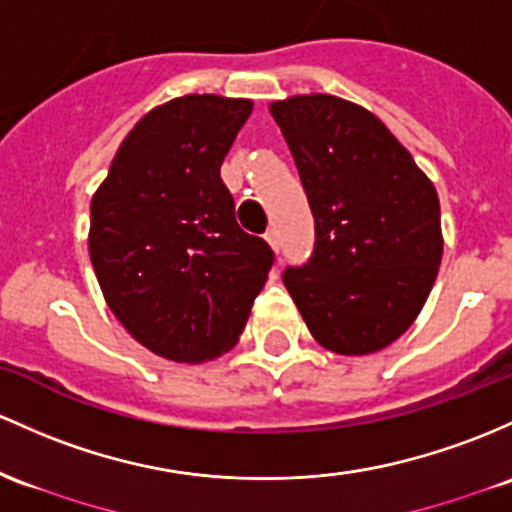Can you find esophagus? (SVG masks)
Wrapping results in <instances>:
<instances>
[{
  "label": "esophagus",
  "instance_id": "34e87169",
  "mask_svg": "<svg viewBox=\"0 0 512 512\" xmlns=\"http://www.w3.org/2000/svg\"><path fill=\"white\" fill-rule=\"evenodd\" d=\"M265 238H267V243L272 245L274 250L279 252V245H282V243H279V233H277V228H269L267 233H265Z\"/></svg>",
  "mask_w": 512,
  "mask_h": 512
}]
</instances>
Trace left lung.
<instances>
[{
	"label": "left lung",
	"instance_id": "1",
	"mask_svg": "<svg viewBox=\"0 0 512 512\" xmlns=\"http://www.w3.org/2000/svg\"><path fill=\"white\" fill-rule=\"evenodd\" d=\"M313 213V252L282 279L308 330L338 355L391 345L442 260L440 201L411 153L362 106L328 94L272 104Z\"/></svg>",
	"mask_w": 512,
	"mask_h": 512
}]
</instances>
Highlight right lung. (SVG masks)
Returning a JSON list of instances; mask_svg holds the SVG:
<instances>
[{
	"instance_id": "right-lung-1",
	"label": "right lung",
	"mask_w": 512,
	"mask_h": 512,
	"mask_svg": "<svg viewBox=\"0 0 512 512\" xmlns=\"http://www.w3.org/2000/svg\"><path fill=\"white\" fill-rule=\"evenodd\" d=\"M247 99L189 94L123 140L92 199L89 257L123 328L155 355L204 362L230 350L267 282L274 250L235 221L223 157Z\"/></svg>"
}]
</instances>
